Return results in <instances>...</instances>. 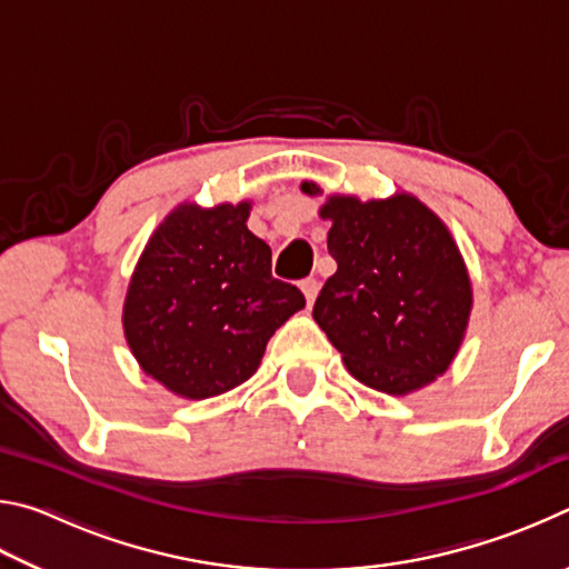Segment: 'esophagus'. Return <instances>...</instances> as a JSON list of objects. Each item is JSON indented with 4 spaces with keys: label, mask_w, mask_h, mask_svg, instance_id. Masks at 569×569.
Returning <instances> with one entry per match:
<instances>
[{
    "label": "esophagus",
    "mask_w": 569,
    "mask_h": 569,
    "mask_svg": "<svg viewBox=\"0 0 569 569\" xmlns=\"http://www.w3.org/2000/svg\"><path fill=\"white\" fill-rule=\"evenodd\" d=\"M301 291L306 296V303L313 306L316 296H319V281L316 278H306V281H301Z\"/></svg>",
    "instance_id": "obj_1"
}]
</instances>
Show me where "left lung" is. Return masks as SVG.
I'll return each mask as SVG.
<instances>
[{"instance_id":"obj_1","label":"left lung","mask_w":569,"mask_h":569,"mask_svg":"<svg viewBox=\"0 0 569 569\" xmlns=\"http://www.w3.org/2000/svg\"><path fill=\"white\" fill-rule=\"evenodd\" d=\"M306 196L321 186L303 180ZM336 273L323 283L313 319L363 387L391 397L445 377L467 336L471 281L455 236L411 192L361 200L326 198Z\"/></svg>"}]
</instances>
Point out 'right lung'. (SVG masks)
Wrapping results in <instances>:
<instances>
[{"mask_svg":"<svg viewBox=\"0 0 569 569\" xmlns=\"http://www.w3.org/2000/svg\"><path fill=\"white\" fill-rule=\"evenodd\" d=\"M250 200L172 208L142 248L122 303L134 361L180 399L220 397L261 366L276 329L306 306L271 276V248L248 230Z\"/></svg>","mask_w":569,"mask_h":569,"instance_id":"add662e5","label":"right lung"}]
</instances>
